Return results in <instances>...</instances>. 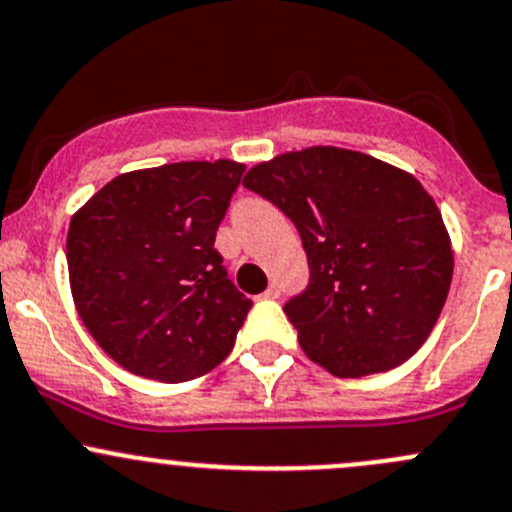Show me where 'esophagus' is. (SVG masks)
Segmentation results:
<instances>
[{
  "label": "esophagus",
  "instance_id": "obj_1",
  "mask_svg": "<svg viewBox=\"0 0 512 512\" xmlns=\"http://www.w3.org/2000/svg\"><path fill=\"white\" fill-rule=\"evenodd\" d=\"M281 295V288L278 286H268L266 291H263V298H278Z\"/></svg>",
  "mask_w": 512,
  "mask_h": 512
}]
</instances>
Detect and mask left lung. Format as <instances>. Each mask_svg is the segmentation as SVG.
Returning <instances> with one entry per match:
<instances>
[{
  "label": "left lung",
  "instance_id": "8db88e82",
  "mask_svg": "<svg viewBox=\"0 0 512 512\" xmlns=\"http://www.w3.org/2000/svg\"><path fill=\"white\" fill-rule=\"evenodd\" d=\"M244 184L303 239L310 283L283 310L310 360L365 377L424 345L449 295L453 251L419 179L365 152L315 145L258 162Z\"/></svg>",
  "mask_w": 512,
  "mask_h": 512
}]
</instances>
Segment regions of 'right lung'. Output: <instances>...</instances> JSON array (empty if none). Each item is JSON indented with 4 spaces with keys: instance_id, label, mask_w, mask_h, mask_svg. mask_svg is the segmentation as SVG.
Here are the masks:
<instances>
[{
    "instance_id": "add662e5",
    "label": "right lung",
    "mask_w": 512,
    "mask_h": 512,
    "mask_svg": "<svg viewBox=\"0 0 512 512\" xmlns=\"http://www.w3.org/2000/svg\"><path fill=\"white\" fill-rule=\"evenodd\" d=\"M244 170L197 160L123 172L71 217L73 305L128 372L187 382L234 347L251 300L226 278L214 239Z\"/></svg>"
}]
</instances>
